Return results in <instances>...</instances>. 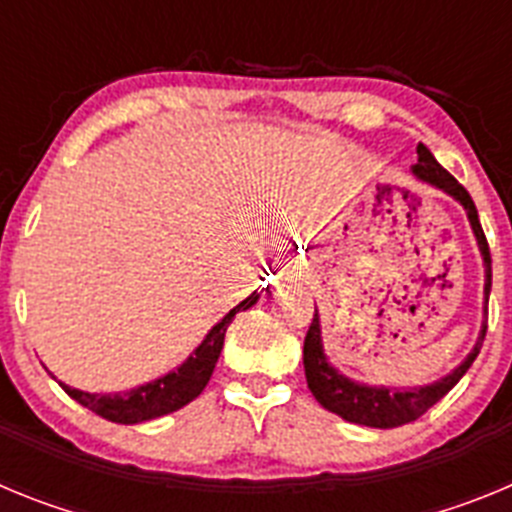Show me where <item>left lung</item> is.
Here are the masks:
<instances>
[{"instance_id": "obj_1", "label": "left lung", "mask_w": 512, "mask_h": 512, "mask_svg": "<svg viewBox=\"0 0 512 512\" xmlns=\"http://www.w3.org/2000/svg\"><path fill=\"white\" fill-rule=\"evenodd\" d=\"M413 176L418 182L431 184V187L441 189L443 194H449L464 207L467 212V220L472 225V233L477 238L479 253H482V261H485V315H487V300H490L492 289V259H490V246H487V238L482 233V225H479L477 207H474L472 197L449 171L438 164L433 153L420 143L418 146V164L413 166ZM487 333V320L482 323L479 330V338L474 343V348L467 354V359L461 361L459 366H454L446 377L436 379L431 384H423V387H384V384H361L356 379H348L346 374H341L336 366L330 364L328 356H325L323 348V328H320V315L315 310V318H312L310 330L305 336V351H302V364H305V377L307 387H310L312 397L323 405L330 413L341 415L348 423L369 425V428H397V425L413 423L428 408H433L438 400H441L446 392L459 382L464 374H467L469 366L477 359L482 341H485Z\"/></svg>"}]
</instances>
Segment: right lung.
Returning <instances> with one entry per match:
<instances>
[{
    "label": "right lung",
    "instance_id": "right-lung-1",
    "mask_svg": "<svg viewBox=\"0 0 512 512\" xmlns=\"http://www.w3.org/2000/svg\"><path fill=\"white\" fill-rule=\"evenodd\" d=\"M259 297L261 295L251 292L246 300L238 302L220 323L212 325L210 333L205 336V341L194 348L192 354L187 356V361H182L176 369H171L164 377L153 379V382L140 384V387H133V390L128 392H115V395H99V392L76 390V387H69V384L63 382L58 384H61L63 392L69 397H74L79 405L89 408L92 413L102 415L104 420H112V423L135 425L174 413V410L189 405L194 397L202 395V390H205L207 382H210L212 372H215L220 351H223L225 330H228V325L233 323V318L238 312L256 305Z\"/></svg>",
    "mask_w": 512,
    "mask_h": 512
}]
</instances>
